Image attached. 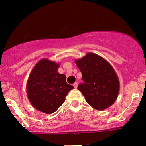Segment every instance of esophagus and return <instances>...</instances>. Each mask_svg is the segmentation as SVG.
I'll list each match as a JSON object with an SVG mask.
<instances>
[{
	"instance_id": "obj_1",
	"label": "esophagus",
	"mask_w": 146,
	"mask_h": 146,
	"mask_svg": "<svg viewBox=\"0 0 146 146\" xmlns=\"http://www.w3.org/2000/svg\"><path fill=\"white\" fill-rule=\"evenodd\" d=\"M73 87H74L75 88H77V87H78V82H75V83H73Z\"/></svg>"
}]
</instances>
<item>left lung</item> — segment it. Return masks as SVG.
Masks as SVG:
<instances>
[{
	"label": "left lung",
	"mask_w": 146,
	"mask_h": 146,
	"mask_svg": "<svg viewBox=\"0 0 146 146\" xmlns=\"http://www.w3.org/2000/svg\"><path fill=\"white\" fill-rule=\"evenodd\" d=\"M75 62L81 71L83 80L78 89L87 102L98 110L112 105L118 97L119 80L111 64L93 53H88Z\"/></svg>",
	"instance_id": "1"
}]
</instances>
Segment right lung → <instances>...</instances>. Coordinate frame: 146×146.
Masks as SVG:
<instances>
[{
  "label": "right lung",
  "mask_w": 146,
  "mask_h": 146,
  "mask_svg": "<svg viewBox=\"0 0 146 146\" xmlns=\"http://www.w3.org/2000/svg\"><path fill=\"white\" fill-rule=\"evenodd\" d=\"M59 64L42 59L35 66L27 82L28 99L35 109L46 114L55 112L73 86L58 72Z\"/></svg>",
  "instance_id": "1"
}]
</instances>
